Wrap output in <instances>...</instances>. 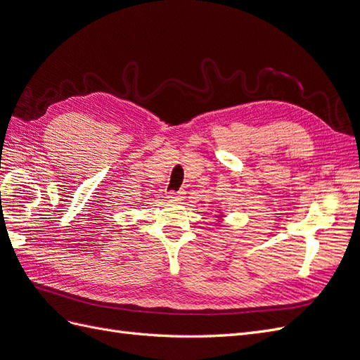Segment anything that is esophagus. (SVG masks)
Returning <instances> with one entry per match:
<instances>
[{
  "instance_id": "34e87169",
  "label": "esophagus",
  "mask_w": 360,
  "mask_h": 360,
  "mask_svg": "<svg viewBox=\"0 0 360 360\" xmlns=\"http://www.w3.org/2000/svg\"><path fill=\"white\" fill-rule=\"evenodd\" d=\"M184 191H179V192H168V195L167 197L169 198V200H172V201H180V200H183L184 198Z\"/></svg>"
}]
</instances>
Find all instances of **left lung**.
Wrapping results in <instances>:
<instances>
[{"instance_id":"1","label":"left lung","mask_w":360,"mask_h":360,"mask_svg":"<svg viewBox=\"0 0 360 360\" xmlns=\"http://www.w3.org/2000/svg\"><path fill=\"white\" fill-rule=\"evenodd\" d=\"M216 217H217V219H219L217 222H221V221H222V214H221V216H216Z\"/></svg>"}]
</instances>
